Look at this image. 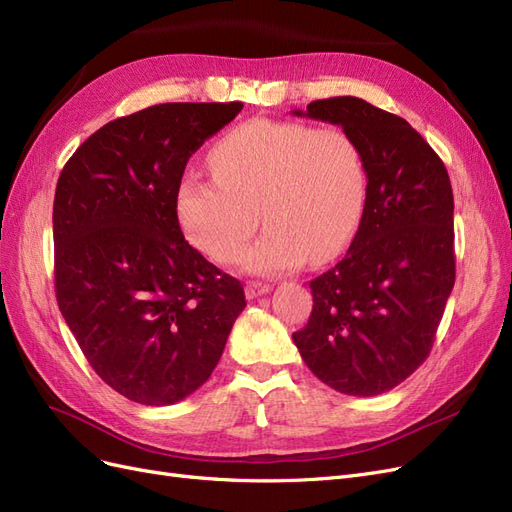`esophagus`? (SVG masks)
<instances>
[{
    "label": "esophagus",
    "instance_id": "1",
    "mask_svg": "<svg viewBox=\"0 0 512 512\" xmlns=\"http://www.w3.org/2000/svg\"><path fill=\"white\" fill-rule=\"evenodd\" d=\"M271 290V284L265 282H247L245 284V297L247 299H258L262 294H267Z\"/></svg>",
    "mask_w": 512,
    "mask_h": 512
}]
</instances>
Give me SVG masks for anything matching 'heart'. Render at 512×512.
I'll return each mask as SVG.
<instances>
[{
  "label": "heart",
  "instance_id": "b5f03b06",
  "mask_svg": "<svg viewBox=\"0 0 512 512\" xmlns=\"http://www.w3.org/2000/svg\"><path fill=\"white\" fill-rule=\"evenodd\" d=\"M215 177L185 175L177 215L188 239L228 265L262 218L269 224L239 262L250 273H282L312 256H335L352 237L365 205V162L337 126L252 119L213 145Z\"/></svg>",
  "mask_w": 512,
  "mask_h": 512
}]
</instances>
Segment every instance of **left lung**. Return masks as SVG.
Masks as SVG:
<instances>
[{
    "mask_svg": "<svg viewBox=\"0 0 512 512\" xmlns=\"http://www.w3.org/2000/svg\"><path fill=\"white\" fill-rule=\"evenodd\" d=\"M294 115L344 128L363 153L367 188L359 230L309 282L312 316L292 339L331 389L374 397L427 359L455 286L451 179L406 119L361 98L316 100Z\"/></svg>",
    "mask_w": 512,
    "mask_h": 512,
    "instance_id": "8db88e82",
    "label": "left lung"
}]
</instances>
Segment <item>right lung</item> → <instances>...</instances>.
I'll list each match as a JSON object with an SVG mask.
<instances>
[{
	"label": "right lung",
	"mask_w": 512,
	"mask_h": 512,
	"mask_svg": "<svg viewBox=\"0 0 512 512\" xmlns=\"http://www.w3.org/2000/svg\"><path fill=\"white\" fill-rule=\"evenodd\" d=\"M241 102H168L108 121L72 153L53 203L55 297L96 374L136 404L203 386L245 307L239 280L185 241L177 190Z\"/></svg>",
	"instance_id": "right-lung-1"
}]
</instances>
